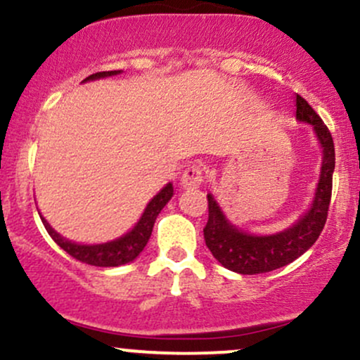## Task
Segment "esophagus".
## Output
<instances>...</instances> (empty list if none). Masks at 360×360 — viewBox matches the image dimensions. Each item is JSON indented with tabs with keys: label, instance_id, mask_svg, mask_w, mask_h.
I'll return each instance as SVG.
<instances>
[{
	"label": "esophagus",
	"instance_id": "obj_1",
	"mask_svg": "<svg viewBox=\"0 0 360 360\" xmlns=\"http://www.w3.org/2000/svg\"><path fill=\"white\" fill-rule=\"evenodd\" d=\"M205 179V169L198 164H193L188 169H184V172L181 174V186L184 189H194L200 188L201 183Z\"/></svg>",
	"mask_w": 360,
	"mask_h": 360
}]
</instances>
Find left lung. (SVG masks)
I'll use <instances>...</instances> for the list:
<instances>
[{
    "label": "left lung",
    "mask_w": 360,
    "mask_h": 360,
    "mask_svg": "<svg viewBox=\"0 0 360 360\" xmlns=\"http://www.w3.org/2000/svg\"><path fill=\"white\" fill-rule=\"evenodd\" d=\"M296 118L309 123L323 148L320 179L309 210L292 226L274 235H250L226 220L220 205L208 194V223L203 229L205 242L213 257L226 269L238 274H262L303 255L323 230L332 198V179L335 169V147L330 130L304 98L296 94Z\"/></svg>",
    "instance_id": "obj_1"
}]
</instances>
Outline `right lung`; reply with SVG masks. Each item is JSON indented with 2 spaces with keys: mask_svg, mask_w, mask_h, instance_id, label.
I'll list each match as a JSON object with an SVG mask.
<instances>
[{
  "mask_svg": "<svg viewBox=\"0 0 360 360\" xmlns=\"http://www.w3.org/2000/svg\"><path fill=\"white\" fill-rule=\"evenodd\" d=\"M122 71H103L91 74V76L86 77L84 81H94L101 79V77H110L117 76ZM172 193H174V188L169 183L160 189L159 193L148 201L146 212L142 213L137 225L130 230V232L122 235V237L117 238V240H111L106 243H96V245H82V243H76L68 240V238L60 237L56 230L49 225L47 220L40 214L42 218V223L47 230L49 235L52 237V240L60 247L62 250L68 252L71 257L76 260H81V262L89 264V266L96 267H118L123 266V264L131 262L134 259H137V255L143 250V247L147 245L148 238L152 235V229H154L155 218L159 217L160 210L167 205V201L172 198Z\"/></svg>",
  "mask_w": 360,
  "mask_h": 360,
  "instance_id": "obj_1",
  "label": "right lung"
}]
</instances>
